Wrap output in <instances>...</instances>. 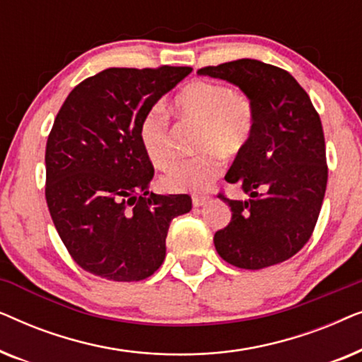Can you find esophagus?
I'll use <instances>...</instances> for the list:
<instances>
[{
    "instance_id": "34e87169",
    "label": "esophagus",
    "mask_w": 362,
    "mask_h": 362,
    "mask_svg": "<svg viewBox=\"0 0 362 362\" xmlns=\"http://www.w3.org/2000/svg\"><path fill=\"white\" fill-rule=\"evenodd\" d=\"M206 202H209V196H192V206L194 207L204 206Z\"/></svg>"
}]
</instances>
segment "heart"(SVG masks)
<instances>
[{
    "label": "heart",
    "mask_w": 362,
    "mask_h": 362,
    "mask_svg": "<svg viewBox=\"0 0 362 362\" xmlns=\"http://www.w3.org/2000/svg\"><path fill=\"white\" fill-rule=\"evenodd\" d=\"M175 110L182 118L201 122L196 146L202 153L176 163L163 176V187L171 192L206 191L221 175L222 155L240 153L254 135V103L222 82L194 81L177 93ZM140 141L155 166L166 168L173 161L170 117L161 107H153L143 115Z\"/></svg>",
    "instance_id": "b5f03b06"
}]
</instances>
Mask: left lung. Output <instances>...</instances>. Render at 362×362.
Listing matches in <instances>:
<instances>
[{
    "instance_id": "left-lung-1",
    "label": "left lung",
    "mask_w": 362,
    "mask_h": 362,
    "mask_svg": "<svg viewBox=\"0 0 362 362\" xmlns=\"http://www.w3.org/2000/svg\"><path fill=\"white\" fill-rule=\"evenodd\" d=\"M197 74L234 83L255 108L254 135L226 175L250 199L219 194L230 206L232 219L216 232L217 254L247 270L288 260L313 234L328 181L318 112L293 76L255 59L202 67Z\"/></svg>"
}]
</instances>
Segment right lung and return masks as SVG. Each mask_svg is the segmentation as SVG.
I'll use <instances>...</instances> for the list:
<instances>
[{
    "instance_id": "right-lung-1",
    "label": "right lung",
    "mask_w": 362,
    "mask_h": 362,
    "mask_svg": "<svg viewBox=\"0 0 362 362\" xmlns=\"http://www.w3.org/2000/svg\"><path fill=\"white\" fill-rule=\"evenodd\" d=\"M191 67H112L78 83L62 103L46 145V201L77 265L113 281L145 280L160 269L187 194L148 191L155 170L140 123Z\"/></svg>"
}]
</instances>
